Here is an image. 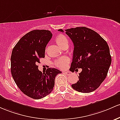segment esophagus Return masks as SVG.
<instances>
[{"instance_id":"34e87169","label":"esophagus","mask_w":120,"mask_h":120,"mask_svg":"<svg viewBox=\"0 0 120 120\" xmlns=\"http://www.w3.org/2000/svg\"><path fill=\"white\" fill-rule=\"evenodd\" d=\"M64 73L67 75H70L71 74V72H70V71H64Z\"/></svg>"}]
</instances>
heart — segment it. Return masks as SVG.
I'll list each match as a JSON object with an SVG mask.
<instances>
[{"mask_svg": "<svg viewBox=\"0 0 120 120\" xmlns=\"http://www.w3.org/2000/svg\"><path fill=\"white\" fill-rule=\"evenodd\" d=\"M56 43L60 47H62L66 43L68 42L67 39L65 36L64 34H59L56 36ZM68 63V60L67 58H62L56 60L55 62L56 66L59 67V68H64L67 66V64Z\"/></svg>", "mask_w": 120, "mask_h": 120, "instance_id": "1", "label": "heart"}]
</instances>
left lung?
<instances>
[{"label":"left lung","instance_id":"left-lung-1","mask_svg":"<svg viewBox=\"0 0 120 120\" xmlns=\"http://www.w3.org/2000/svg\"><path fill=\"white\" fill-rule=\"evenodd\" d=\"M58 31L64 32L62 29ZM65 31L74 46L70 70H82L79 80L71 87L80 92H92L105 79L111 64L108 45L97 32L88 28L76 27Z\"/></svg>","mask_w":120,"mask_h":120}]
</instances>
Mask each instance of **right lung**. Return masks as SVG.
Segmentation results:
<instances>
[{"instance_id": "add662e5", "label": "right lung", "mask_w": 120, "mask_h": 120, "mask_svg": "<svg viewBox=\"0 0 120 120\" xmlns=\"http://www.w3.org/2000/svg\"><path fill=\"white\" fill-rule=\"evenodd\" d=\"M52 37L48 30H33L20 38L11 57L12 76L19 89L32 99H40L52 92L55 78L61 71L48 68L39 71L40 59L45 57V48Z\"/></svg>"}]
</instances>
